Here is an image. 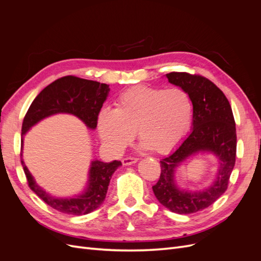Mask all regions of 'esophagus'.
Returning a JSON list of instances; mask_svg holds the SVG:
<instances>
[{
	"instance_id": "esophagus-1",
	"label": "esophagus",
	"mask_w": 261,
	"mask_h": 261,
	"mask_svg": "<svg viewBox=\"0 0 261 261\" xmlns=\"http://www.w3.org/2000/svg\"><path fill=\"white\" fill-rule=\"evenodd\" d=\"M137 161H138L137 158H124L122 160V163L123 165H125V167H127V165H132L134 163H136Z\"/></svg>"
}]
</instances>
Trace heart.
<instances>
[{
	"mask_svg": "<svg viewBox=\"0 0 261 261\" xmlns=\"http://www.w3.org/2000/svg\"><path fill=\"white\" fill-rule=\"evenodd\" d=\"M192 117V100L183 89L137 86L122 92L113 110H101L97 130L115 154L132 143L136 132L141 147L163 154L183 140Z\"/></svg>",
	"mask_w": 261,
	"mask_h": 261,
	"instance_id": "obj_1",
	"label": "heart"
}]
</instances>
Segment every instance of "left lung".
<instances>
[{"label": "left lung", "mask_w": 261, "mask_h": 261, "mask_svg": "<svg viewBox=\"0 0 261 261\" xmlns=\"http://www.w3.org/2000/svg\"><path fill=\"white\" fill-rule=\"evenodd\" d=\"M165 77L188 93L193 103V123L188 136L160 161L161 175L152 191L162 206L178 215H188L208 208L226 191L236 156L235 122L230 102L207 78L177 72ZM201 153L217 159L216 177L198 191L181 189L176 180L177 169Z\"/></svg>", "instance_id": "left-lung-1"}]
</instances>
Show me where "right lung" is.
I'll use <instances>...</instances> for the list:
<instances>
[{"label":"right lung","mask_w":261,"mask_h":261,"mask_svg":"<svg viewBox=\"0 0 261 261\" xmlns=\"http://www.w3.org/2000/svg\"><path fill=\"white\" fill-rule=\"evenodd\" d=\"M110 92L109 85L65 76L53 82L38 94L29 107L21 127V152L23 139L33 126L46 117L57 114H70L80 118L91 130L97 127V118ZM21 156V165L28 184L39 198L53 209L74 216H83L98 209L103 203L113 173L120 168L121 161L102 162L93 159L90 162L86 187L80 194L68 197H57L49 194L37 184Z\"/></svg>","instance_id":"1"}]
</instances>
